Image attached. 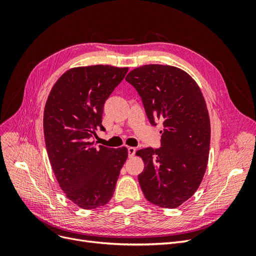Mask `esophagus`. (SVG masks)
I'll list each match as a JSON object with an SVG mask.
<instances>
[{
	"instance_id": "obj_1",
	"label": "esophagus",
	"mask_w": 256,
	"mask_h": 256,
	"mask_svg": "<svg viewBox=\"0 0 256 256\" xmlns=\"http://www.w3.org/2000/svg\"><path fill=\"white\" fill-rule=\"evenodd\" d=\"M136 150L134 148V147H128V156H129V158L134 157L136 154Z\"/></svg>"
}]
</instances>
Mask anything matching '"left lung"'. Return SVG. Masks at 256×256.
Masks as SVG:
<instances>
[{
  "instance_id": "8db88e82",
  "label": "left lung",
  "mask_w": 256,
  "mask_h": 256,
  "mask_svg": "<svg viewBox=\"0 0 256 256\" xmlns=\"http://www.w3.org/2000/svg\"><path fill=\"white\" fill-rule=\"evenodd\" d=\"M126 81L136 90L152 125L164 124L161 147L136 152L145 168L138 175L144 196L164 208H176L198 190L205 174L210 122L196 82L182 69L144 65Z\"/></svg>"
}]
</instances>
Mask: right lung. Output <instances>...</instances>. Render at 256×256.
<instances>
[{
  "instance_id": "right-lung-1",
  "label": "right lung",
  "mask_w": 256,
  "mask_h": 256,
  "mask_svg": "<svg viewBox=\"0 0 256 256\" xmlns=\"http://www.w3.org/2000/svg\"><path fill=\"white\" fill-rule=\"evenodd\" d=\"M128 68L95 65L69 69L53 85L44 112L50 164L66 196L83 209L106 205L115 191L126 147L96 146V130L104 131L106 100Z\"/></svg>"
}]
</instances>
